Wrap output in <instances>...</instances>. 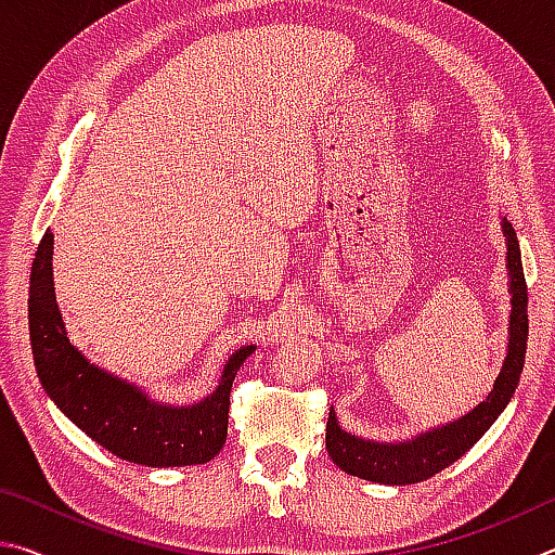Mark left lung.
I'll return each instance as SVG.
<instances>
[{
  "mask_svg": "<svg viewBox=\"0 0 555 555\" xmlns=\"http://www.w3.org/2000/svg\"><path fill=\"white\" fill-rule=\"evenodd\" d=\"M502 231L507 236V268H509V293H512V314H509V346L504 358L500 377L494 380L488 400L480 402L473 412L446 426H436L431 431L414 436L410 441L380 443L367 441L361 436L341 429L332 406L326 422V449L338 468L356 478L380 482V485H412L434 478L436 473L449 468L482 439L494 420L509 404L514 390L519 385L524 371V356H527L529 338V297L527 280H524L519 241L512 223L502 219Z\"/></svg>",
  "mask_w": 555,
  "mask_h": 555,
  "instance_id": "1",
  "label": "left lung"
}]
</instances>
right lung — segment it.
I'll return each mask as SVG.
<instances>
[{"label":"right lung","instance_id":"obj_1","mask_svg":"<svg viewBox=\"0 0 555 555\" xmlns=\"http://www.w3.org/2000/svg\"><path fill=\"white\" fill-rule=\"evenodd\" d=\"M28 334L38 380L77 429L116 459L180 468L209 463L229 431V395L233 377L253 346H243L223 365L209 397L188 406L151 400L139 387L102 371L77 351L57 312L53 287V233L38 243L28 287Z\"/></svg>","mask_w":555,"mask_h":555}]
</instances>
